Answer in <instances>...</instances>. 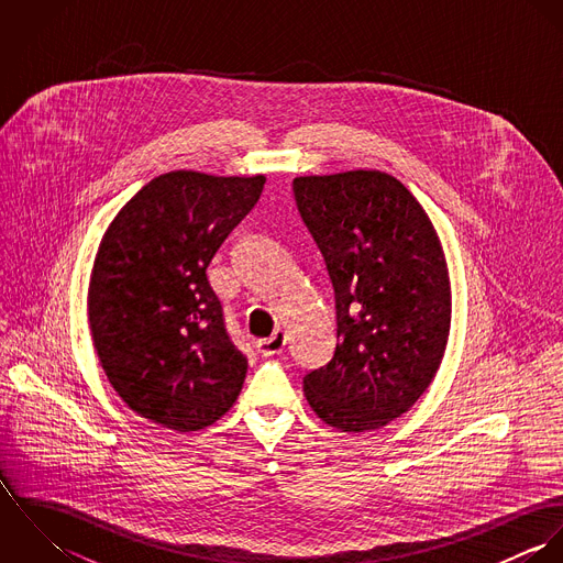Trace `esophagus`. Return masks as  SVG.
<instances>
[{
	"mask_svg": "<svg viewBox=\"0 0 563 563\" xmlns=\"http://www.w3.org/2000/svg\"><path fill=\"white\" fill-rule=\"evenodd\" d=\"M286 342H288V335H286V331L284 329H277L271 338H266V340H257L255 342V349H257V353L260 355H279L284 349H286Z\"/></svg>",
	"mask_w": 563,
	"mask_h": 563,
	"instance_id": "1",
	"label": "esophagus"
}]
</instances>
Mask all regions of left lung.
<instances>
[{
  "instance_id": "left-lung-1",
  "label": "left lung",
  "mask_w": 563,
  "mask_h": 563,
  "mask_svg": "<svg viewBox=\"0 0 563 563\" xmlns=\"http://www.w3.org/2000/svg\"><path fill=\"white\" fill-rule=\"evenodd\" d=\"M299 214L335 295V351L303 377L322 422L346 433L386 427L433 382L451 329V282L422 206L382 170L303 175Z\"/></svg>"
}]
</instances>
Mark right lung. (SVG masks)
Masks as SVG:
<instances>
[{"label": "right lung", "instance_id": "obj_1", "mask_svg": "<svg viewBox=\"0 0 563 563\" xmlns=\"http://www.w3.org/2000/svg\"><path fill=\"white\" fill-rule=\"evenodd\" d=\"M264 181L164 173L101 239L88 286L92 344L117 395L161 427L206 429L241 395L246 357L228 335L206 271Z\"/></svg>", "mask_w": 563, "mask_h": 563}]
</instances>
